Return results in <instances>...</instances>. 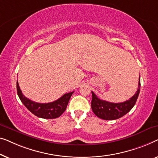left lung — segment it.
<instances>
[{
    "mask_svg": "<svg viewBox=\"0 0 158 158\" xmlns=\"http://www.w3.org/2000/svg\"><path fill=\"white\" fill-rule=\"evenodd\" d=\"M140 90V81L138 83V89L134 96L129 100L121 103H112L99 99L94 92H92V99L91 102L92 110L97 117L104 120H113L120 118L132 110L136 103Z\"/></svg>",
    "mask_w": 158,
    "mask_h": 158,
    "instance_id": "obj_1",
    "label": "left lung"
}]
</instances>
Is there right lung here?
<instances>
[{
    "instance_id": "1",
    "label": "right lung",
    "mask_w": 158,
    "mask_h": 158,
    "mask_svg": "<svg viewBox=\"0 0 158 158\" xmlns=\"http://www.w3.org/2000/svg\"><path fill=\"white\" fill-rule=\"evenodd\" d=\"M17 93L26 108L35 116L43 119H55L61 116L66 110L69 101L74 92L66 93L57 100L50 103H38L26 98L22 94L17 81Z\"/></svg>"
}]
</instances>
